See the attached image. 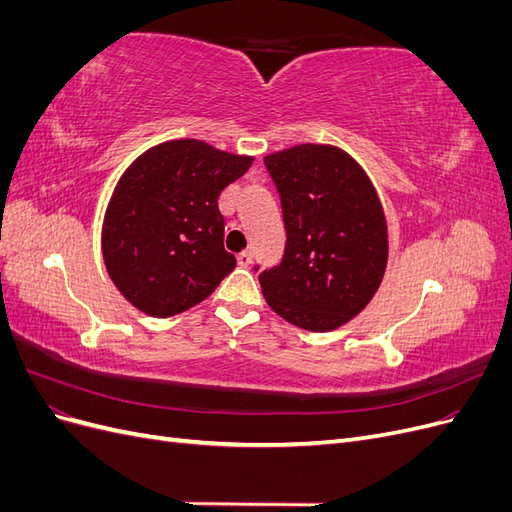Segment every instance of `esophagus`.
Returning a JSON list of instances; mask_svg holds the SVG:
<instances>
[{
	"label": "esophagus",
	"instance_id": "34e87169",
	"mask_svg": "<svg viewBox=\"0 0 512 512\" xmlns=\"http://www.w3.org/2000/svg\"><path fill=\"white\" fill-rule=\"evenodd\" d=\"M252 258H254V256H252V252H250V250H245V252H241V254L237 256V262H239L241 267H250V265H252Z\"/></svg>",
	"mask_w": 512,
	"mask_h": 512
}]
</instances>
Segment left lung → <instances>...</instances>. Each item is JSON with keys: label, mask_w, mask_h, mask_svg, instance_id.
<instances>
[{"label": "left lung", "mask_w": 512, "mask_h": 512, "mask_svg": "<svg viewBox=\"0 0 512 512\" xmlns=\"http://www.w3.org/2000/svg\"><path fill=\"white\" fill-rule=\"evenodd\" d=\"M265 166L282 200L286 250L258 282L277 316L305 331H333L380 288L389 232L374 183L344 149L305 143ZM258 271V267H256Z\"/></svg>", "instance_id": "8db88e82"}]
</instances>
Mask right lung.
<instances>
[{
    "instance_id": "right-lung-1",
    "label": "right lung",
    "mask_w": 512,
    "mask_h": 512,
    "mask_svg": "<svg viewBox=\"0 0 512 512\" xmlns=\"http://www.w3.org/2000/svg\"><path fill=\"white\" fill-rule=\"evenodd\" d=\"M252 162L181 138L147 149L126 168L104 213L102 256L136 309L156 318L181 314L235 269L218 198Z\"/></svg>"
}]
</instances>
